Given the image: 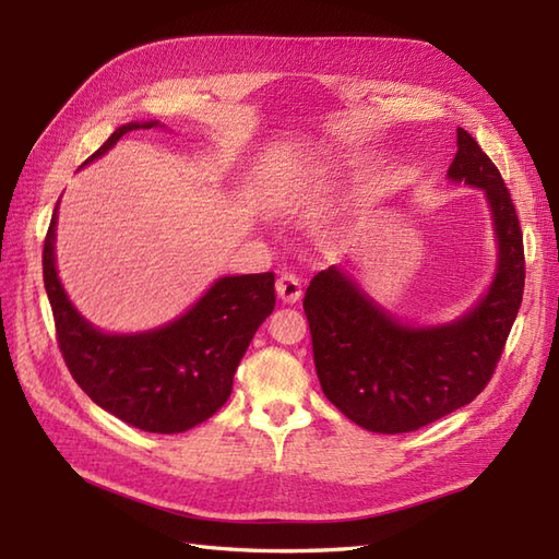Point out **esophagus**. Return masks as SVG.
Here are the masks:
<instances>
[{
    "label": "esophagus",
    "mask_w": 559,
    "mask_h": 559,
    "mask_svg": "<svg viewBox=\"0 0 559 559\" xmlns=\"http://www.w3.org/2000/svg\"><path fill=\"white\" fill-rule=\"evenodd\" d=\"M276 293H278V298H281L283 302H288V305L298 302L300 295H302L300 278L295 276V273H288V271L281 273L278 281H276Z\"/></svg>",
    "instance_id": "obj_1"
}]
</instances>
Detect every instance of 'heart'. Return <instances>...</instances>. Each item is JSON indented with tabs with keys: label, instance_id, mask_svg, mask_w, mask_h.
Here are the masks:
<instances>
[{
	"label": "heart",
	"instance_id": "b5f03b06",
	"mask_svg": "<svg viewBox=\"0 0 559 559\" xmlns=\"http://www.w3.org/2000/svg\"><path fill=\"white\" fill-rule=\"evenodd\" d=\"M295 187H298V177L290 175L288 182H286V192H281V197H278V204H283V201H286V197H290L295 192Z\"/></svg>",
	"mask_w": 559,
	"mask_h": 559
}]
</instances>
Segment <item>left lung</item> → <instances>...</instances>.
Listing matches in <instances>:
<instances>
[{
    "label": "left lung",
    "instance_id": "1",
    "mask_svg": "<svg viewBox=\"0 0 559 559\" xmlns=\"http://www.w3.org/2000/svg\"><path fill=\"white\" fill-rule=\"evenodd\" d=\"M456 146L449 180L483 189L497 235L495 278L473 310L451 324H401L338 266L319 271L305 293L324 396L370 432H413L476 399L500 362L524 298V235L509 189L461 127Z\"/></svg>",
    "mask_w": 559,
    "mask_h": 559
}]
</instances>
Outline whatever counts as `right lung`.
I'll return each mask as SVG.
<instances>
[{
  "mask_svg": "<svg viewBox=\"0 0 559 559\" xmlns=\"http://www.w3.org/2000/svg\"><path fill=\"white\" fill-rule=\"evenodd\" d=\"M151 127L158 122L122 124L86 163L124 134ZM57 206L45 235L43 281L71 377L93 403L139 430L175 435L209 420L230 399L237 365L273 312V273L218 278L192 310L160 329L103 334L76 312L57 278Z\"/></svg>",
  "mask_w": 559,
  "mask_h": 559,
  "instance_id": "obj_1",
  "label": "right lung"
}]
</instances>
